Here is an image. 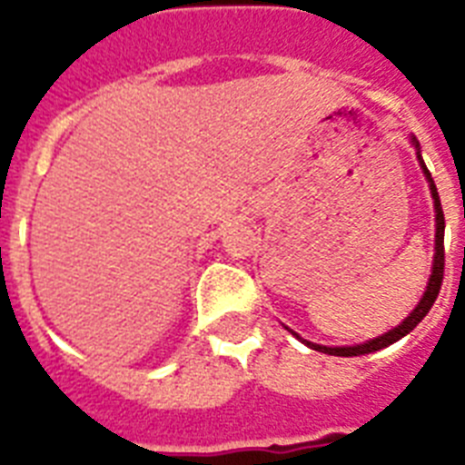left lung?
<instances>
[{"instance_id": "1", "label": "left lung", "mask_w": 465, "mask_h": 465, "mask_svg": "<svg viewBox=\"0 0 465 465\" xmlns=\"http://www.w3.org/2000/svg\"><path fill=\"white\" fill-rule=\"evenodd\" d=\"M412 144L418 149V161L420 166H422V173L427 175V183H430V193H432V200H434V226H437V233H434V262H432V275H430V282H427V290L422 294V299L418 302V306L412 309V313L408 318H403V323L396 325L393 331L383 332L379 338L369 340L364 345H352V347H325V345H316V342H309V340H302L297 332L292 331V335H297L302 342L311 347V350H318V352H325V354H335V357H360V354H369V352H376V350H383V347L393 345L396 340H401L403 335L415 328V325L422 321V318L430 313L432 304L437 302V294L441 290V280H444V212H441V203H440V193H437V185H434L432 175L427 171L425 161H422V154H420V144L418 140L412 137Z\"/></svg>"}]
</instances>
